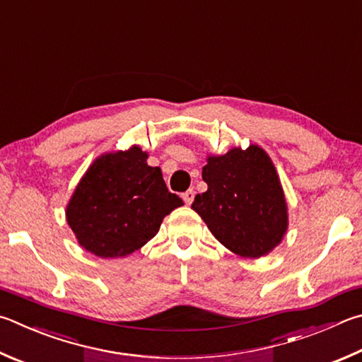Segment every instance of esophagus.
<instances>
[{
	"label": "esophagus",
	"instance_id": "34e87169",
	"mask_svg": "<svg viewBox=\"0 0 362 362\" xmlns=\"http://www.w3.org/2000/svg\"><path fill=\"white\" fill-rule=\"evenodd\" d=\"M182 198L185 201L187 206H189V204L194 201V189H187V192L182 194Z\"/></svg>",
	"mask_w": 362,
	"mask_h": 362
}]
</instances>
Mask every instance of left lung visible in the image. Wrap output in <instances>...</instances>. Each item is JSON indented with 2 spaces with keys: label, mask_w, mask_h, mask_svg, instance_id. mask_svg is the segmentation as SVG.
<instances>
[{
  "label": "left lung",
  "mask_w": 362,
  "mask_h": 362,
  "mask_svg": "<svg viewBox=\"0 0 362 362\" xmlns=\"http://www.w3.org/2000/svg\"><path fill=\"white\" fill-rule=\"evenodd\" d=\"M207 192L196 194L192 209L216 240L244 258H259L284 239L286 202L279 175L258 146L209 156L202 168Z\"/></svg>",
  "instance_id": "8db88e82"
}]
</instances>
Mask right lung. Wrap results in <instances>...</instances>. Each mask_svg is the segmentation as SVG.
I'll return each instance as SVG.
<instances>
[{"label":"right lung","mask_w":362,"mask_h":362,"mask_svg":"<svg viewBox=\"0 0 362 362\" xmlns=\"http://www.w3.org/2000/svg\"><path fill=\"white\" fill-rule=\"evenodd\" d=\"M147 156L136 146L103 155L78 182L66 220L85 250L101 258L133 253L155 238L164 216L183 206Z\"/></svg>","instance_id":"right-lung-1"}]
</instances>
